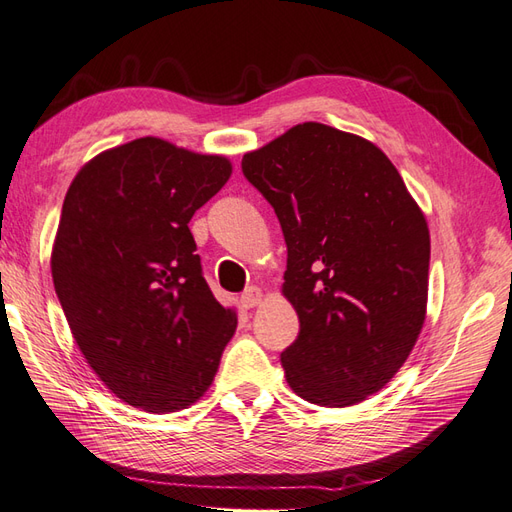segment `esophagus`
<instances>
[{
	"instance_id": "esophagus-1",
	"label": "esophagus",
	"mask_w": 512,
	"mask_h": 512,
	"mask_svg": "<svg viewBox=\"0 0 512 512\" xmlns=\"http://www.w3.org/2000/svg\"><path fill=\"white\" fill-rule=\"evenodd\" d=\"M261 298H264V292L259 290V287H248V290L242 294V305L246 307V309H253V307H257L259 303H261Z\"/></svg>"
}]
</instances>
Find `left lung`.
<instances>
[{"label":"left lung","mask_w":512,"mask_h":512,"mask_svg":"<svg viewBox=\"0 0 512 512\" xmlns=\"http://www.w3.org/2000/svg\"><path fill=\"white\" fill-rule=\"evenodd\" d=\"M287 244L283 294L300 333L281 352L311 404L350 406L383 389L426 318L430 235L389 157L355 134L303 123L242 157Z\"/></svg>","instance_id":"1"}]
</instances>
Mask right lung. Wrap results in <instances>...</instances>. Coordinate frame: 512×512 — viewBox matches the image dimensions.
Returning <instances> with one entry per match:
<instances>
[{
    "mask_svg": "<svg viewBox=\"0 0 512 512\" xmlns=\"http://www.w3.org/2000/svg\"><path fill=\"white\" fill-rule=\"evenodd\" d=\"M229 177L227 157L147 136L99 153L64 196L58 300L90 368L136 409H188L238 326L203 279L188 227Z\"/></svg>",
    "mask_w": 512,
    "mask_h": 512,
    "instance_id": "add662e5",
    "label": "right lung"
}]
</instances>
